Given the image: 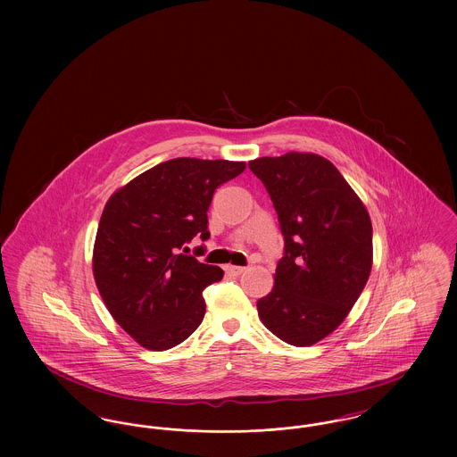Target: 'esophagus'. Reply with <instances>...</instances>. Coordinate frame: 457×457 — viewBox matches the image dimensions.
I'll return each instance as SVG.
<instances>
[{
	"instance_id": "obj_1",
	"label": "esophagus",
	"mask_w": 457,
	"mask_h": 457,
	"mask_svg": "<svg viewBox=\"0 0 457 457\" xmlns=\"http://www.w3.org/2000/svg\"><path fill=\"white\" fill-rule=\"evenodd\" d=\"M226 270H228L231 276H241L246 269H245V267H238V265H228Z\"/></svg>"
}]
</instances>
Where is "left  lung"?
<instances>
[{"label": "left lung", "instance_id": "8db88e82", "mask_svg": "<svg viewBox=\"0 0 457 457\" xmlns=\"http://www.w3.org/2000/svg\"><path fill=\"white\" fill-rule=\"evenodd\" d=\"M278 212L284 255L272 291L257 302L284 343L312 346L341 326L369 281V211L326 157L287 153L248 162Z\"/></svg>", "mask_w": 457, "mask_h": 457}]
</instances>
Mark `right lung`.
<instances>
[{"label":"right lung","instance_id":"right-lung-1","mask_svg":"<svg viewBox=\"0 0 457 457\" xmlns=\"http://www.w3.org/2000/svg\"><path fill=\"white\" fill-rule=\"evenodd\" d=\"M245 168L241 161L178 157L109 198L94 243V279L112 319L140 346L173 348L202 324V291L224 272L185 255L187 243L209 239L214 192Z\"/></svg>","mask_w":457,"mask_h":457}]
</instances>
